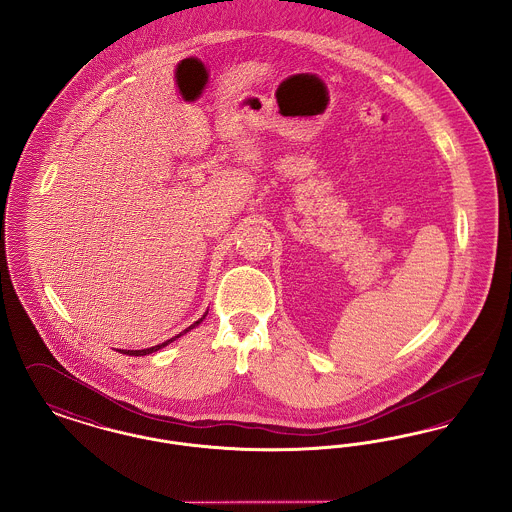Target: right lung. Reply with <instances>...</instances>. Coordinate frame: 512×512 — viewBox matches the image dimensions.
Segmentation results:
<instances>
[{"label": "right lung", "instance_id": "right-lung-1", "mask_svg": "<svg viewBox=\"0 0 512 512\" xmlns=\"http://www.w3.org/2000/svg\"><path fill=\"white\" fill-rule=\"evenodd\" d=\"M207 317V313L203 315V317L199 318V320H195L194 324L192 326H188L184 332H180L178 336H174V338H171V340L163 341V343H159V345H153V347H147V349H119V353H122V355H130V357H142V355H149V353H155V351H159L161 347H165V345H169L171 341L176 340V338H180V336H184L186 332H190V330H194L195 326L203 320V318Z\"/></svg>", "mask_w": 512, "mask_h": 512}]
</instances>
